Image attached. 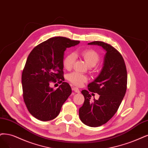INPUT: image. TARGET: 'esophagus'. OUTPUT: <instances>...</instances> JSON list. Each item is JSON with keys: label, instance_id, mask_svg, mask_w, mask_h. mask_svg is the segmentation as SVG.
I'll use <instances>...</instances> for the list:
<instances>
[{"label": "esophagus", "instance_id": "obj_1", "mask_svg": "<svg viewBox=\"0 0 148 148\" xmlns=\"http://www.w3.org/2000/svg\"><path fill=\"white\" fill-rule=\"evenodd\" d=\"M72 90L75 92H77V93H80V90L77 88H75V87H72Z\"/></svg>", "mask_w": 148, "mask_h": 148}]
</instances>
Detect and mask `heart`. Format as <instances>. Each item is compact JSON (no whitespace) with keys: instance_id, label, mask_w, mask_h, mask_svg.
<instances>
[{"instance_id":"1","label":"heart","mask_w":148,"mask_h":148,"mask_svg":"<svg viewBox=\"0 0 148 148\" xmlns=\"http://www.w3.org/2000/svg\"><path fill=\"white\" fill-rule=\"evenodd\" d=\"M78 55L85 60L89 67H94L99 61V55L96 51L91 49H86L82 50L79 52L68 53L65 56L63 61V64L66 69L70 70L73 68L75 59V56ZM67 79L69 82L77 86H82L88 80L86 76L77 72L69 74L67 75Z\"/></svg>"}]
</instances>
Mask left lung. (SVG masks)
Returning a JSON list of instances; mask_svg holds the SVG:
<instances>
[{
  "instance_id": "1",
  "label": "left lung",
  "mask_w": 148,
  "mask_h": 148,
  "mask_svg": "<svg viewBox=\"0 0 148 148\" xmlns=\"http://www.w3.org/2000/svg\"><path fill=\"white\" fill-rule=\"evenodd\" d=\"M88 45L100 46L106 51L100 74L88 84V91L81 92L85 101L79 108L80 119L86 125L96 127L106 124L117 112L127 90V74L124 60L115 48L102 41ZM89 91L99 94V99L91 101Z\"/></svg>"
}]
</instances>
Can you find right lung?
I'll use <instances>...</instances> for the list:
<instances>
[{
    "label": "right lung",
    "instance_id": "right-lung-1",
    "mask_svg": "<svg viewBox=\"0 0 148 148\" xmlns=\"http://www.w3.org/2000/svg\"><path fill=\"white\" fill-rule=\"evenodd\" d=\"M79 42L62 36L49 38L34 47L27 59L22 74L24 101L30 113L40 121L56 118L72 92L63 82L64 52ZM57 80L61 85L53 90L49 84Z\"/></svg>",
    "mask_w": 148,
    "mask_h": 148
}]
</instances>
